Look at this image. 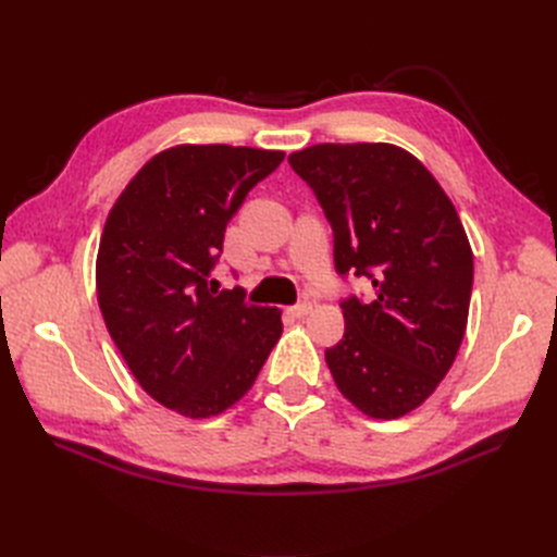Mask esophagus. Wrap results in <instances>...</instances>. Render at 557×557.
<instances>
[{
	"label": "esophagus",
	"mask_w": 557,
	"mask_h": 557,
	"mask_svg": "<svg viewBox=\"0 0 557 557\" xmlns=\"http://www.w3.org/2000/svg\"><path fill=\"white\" fill-rule=\"evenodd\" d=\"M311 309H313L311 301H299V305L290 307V313H293L295 318H305V315H309V313H311Z\"/></svg>",
	"instance_id": "obj_1"
}]
</instances>
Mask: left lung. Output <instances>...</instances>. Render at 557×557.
<instances>
[{
	"label": "left lung",
	"instance_id": "left-lung-1",
	"mask_svg": "<svg viewBox=\"0 0 557 557\" xmlns=\"http://www.w3.org/2000/svg\"><path fill=\"white\" fill-rule=\"evenodd\" d=\"M334 232L339 274L372 281L376 297L342 301L344 339L325 350L339 393L364 416L418 409L458 356L474 256L442 185L393 144H315L288 156Z\"/></svg>",
	"mask_w": 557,
	"mask_h": 557
}]
</instances>
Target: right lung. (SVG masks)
Listing matches in <instances>:
<instances>
[{"mask_svg": "<svg viewBox=\"0 0 557 557\" xmlns=\"http://www.w3.org/2000/svg\"><path fill=\"white\" fill-rule=\"evenodd\" d=\"M283 150L181 144L150 158L111 207L97 250V301L144 391L185 418H211L256 383L281 311L218 290L225 227Z\"/></svg>", "mask_w": 557, "mask_h": 557, "instance_id": "obj_1", "label": "right lung"}]
</instances>
